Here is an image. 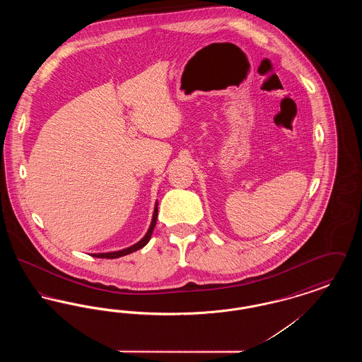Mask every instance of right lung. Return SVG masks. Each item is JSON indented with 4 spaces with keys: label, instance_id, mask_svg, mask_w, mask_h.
I'll list each match as a JSON object with an SVG mask.
<instances>
[{
    "label": "right lung",
    "instance_id": "add662e5",
    "mask_svg": "<svg viewBox=\"0 0 362 362\" xmlns=\"http://www.w3.org/2000/svg\"><path fill=\"white\" fill-rule=\"evenodd\" d=\"M157 205H158V202H156L155 211H153V216H152V223H151V226H149L148 232L145 233V236H144L141 240L138 241V243H136V244H133V245H130V247H127V248L119 250V251L102 252V254H92V257H95V258L105 259L121 258V257L129 255V254H132V252H134V251H138V250L144 248V247H145V245L149 243V240H151V236H152V233H153V229H155L156 221H157V211H158Z\"/></svg>",
    "mask_w": 362,
    "mask_h": 362
}]
</instances>
